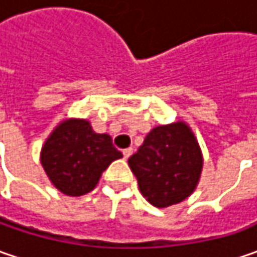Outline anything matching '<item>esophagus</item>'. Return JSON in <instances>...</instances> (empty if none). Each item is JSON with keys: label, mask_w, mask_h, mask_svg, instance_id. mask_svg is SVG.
<instances>
[{"label": "esophagus", "mask_w": 257, "mask_h": 257, "mask_svg": "<svg viewBox=\"0 0 257 257\" xmlns=\"http://www.w3.org/2000/svg\"><path fill=\"white\" fill-rule=\"evenodd\" d=\"M132 154H133V149H132V147H128V149H124V150H123L124 159H128V157H130Z\"/></svg>", "instance_id": "1"}]
</instances>
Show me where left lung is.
Segmentation results:
<instances>
[{
    "instance_id": "left-lung-1",
    "label": "left lung",
    "mask_w": 257,
    "mask_h": 257,
    "mask_svg": "<svg viewBox=\"0 0 257 257\" xmlns=\"http://www.w3.org/2000/svg\"><path fill=\"white\" fill-rule=\"evenodd\" d=\"M128 166L149 203L167 207L192 194L203 160L190 128L179 121L153 128L128 159Z\"/></svg>"
}]
</instances>
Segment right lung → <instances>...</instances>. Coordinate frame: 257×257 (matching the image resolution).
Segmentation results:
<instances>
[{
    "label": "right lung",
    "mask_w": 257,
    "mask_h": 257,
    "mask_svg": "<svg viewBox=\"0 0 257 257\" xmlns=\"http://www.w3.org/2000/svg\"><path fill=\"white\" fill-rule=\"evenodd\" d=\"M108 134L94 133L85 120H67L41 150V164L55 187L67 196L91 192L111 162L121 159Z\"/></svg>",
    "instance_id": "add662e5"
}]
</instances>
